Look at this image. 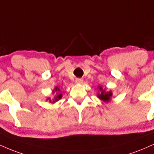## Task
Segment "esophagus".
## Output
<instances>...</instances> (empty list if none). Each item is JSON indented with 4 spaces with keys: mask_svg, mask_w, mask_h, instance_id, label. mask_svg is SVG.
<instances>
[{
    "mask_svg": "<svg viewBox=\"0 0 154 154\" xmlns=\"http://www.w3.org/2000/svg\"><path fill=\"white\" fill-rule=\"evenodd\" d=\"M75 82L77 84H82L83 82V79L82 78H77L75 79Z\"/></svg>",
    "mask_w": 154,
    "mask_h": 154,
    "instance_id": "34e87169",
    "label": "esophagus"
}]
</instances>
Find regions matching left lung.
Returning a JSON list of instances; mask_svg holds the SVG:
<instances>
[{"mask_svg": "<svg viewBox=\"0 0 154 154\" xmlns=\"http://www.w3.org/2000/svg\"><path fill=\"white\" fill-rule=\"evenodd\" d=\"M100 90L101 91L100 94H98V97L102 100L105 102H108L110 101V97H112V92H105L104 90H103V88H100Z\"/></svg>", "mask_w": 154, "mask_h": 154, "instance_id": "8db88e82", "label": "left lung"}]
</instances>
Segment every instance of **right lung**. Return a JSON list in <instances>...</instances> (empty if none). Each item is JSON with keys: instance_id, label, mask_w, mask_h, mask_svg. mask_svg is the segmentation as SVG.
<instances>
[{"instance_id": "right-lung-1", "label": "right lung", "mask_w": 154, "mask_h": 154, "mask_svg": "<svg viewBox=\"0 0 154 154\" xmlns=\"http://www.w3.org/2000/svg\"><path fill=\"white\" fill-rule=\"evenodd\" d=\"M59 89H58V88H55V91H59ZM61 97H62V95H61V94H59L58 95L56 96V97H54V100H53V103H54V102L59 100V99H61ZM50 102H51V100H50Z\"/></svg>"}]
</instances>
